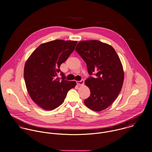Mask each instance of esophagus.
<instances>
[{
	"instance_id": "esophagus-1",
	"label": "esophagus",
	"mask_w": 152,
	"mask_h": 152,
	"mask_svg": "<svg viewBox=\"0 0 152 152\" xmlns=\"http://www.w3.org/2000/svg\"><path fill=\"white\" fill-rule=\"evenodd\" d=\"M84 82H85L84 80H82L80 81H77L76 82L77 85H79V86H83L84 85Z\"/></svg>"
}]
</instances>
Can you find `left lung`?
Wrapping results in <instances>:
<instances>
[{
  "label": "left lung",
  "mask_w": 152,
  "mask_h": 152,
  "mask_svg": "<svg viewBox=\"0 0 152 152\" xmlns=\"http://www.w3.org/2000/svg\"><path fill=\"white\" fill-rule=\"evenodd\" d=\"M75 50L86 62L89 74L96 73L97 76L85 82L91 96L84 103L93 111L103 110L121 91L124 72L120 58L112 46L97 40L79 42Z\"/></svg>",
  "instance_id": "1"
}]
</instances>
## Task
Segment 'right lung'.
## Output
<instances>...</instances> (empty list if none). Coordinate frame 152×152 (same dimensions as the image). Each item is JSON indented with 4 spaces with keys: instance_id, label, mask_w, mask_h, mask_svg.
I'll use <instances>...</instances> for the list:
<instances>
[{
    "instance_id": "obj_1",
    "label": "right lung",
    "mask_w": 152,
    "mask_h": 152,
    "mask_svg": "<svg viewBox=\"0 0 152 152\" xmlns=\"http://www.w3.org/2000/svg\"><path fill=\"white\" fill-rule=\"evenodd\" d=\"M77 41L55 40L41 44L31 54L24 67V79L33 101L46 110L63 102L68 91L76 85L67 81L60 70L61 64L75 50ZM61 73L62 80L57 75Z\"/></svg>"
}]
</instances>
